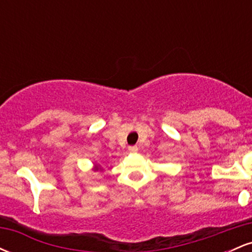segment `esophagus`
<instances>
[{
    "instance_id": "1",
    "label": "esophagus",
    "mask_w": 252,
    "mask_h": 252,
    "mask_svg": "<svg viewBox=\"0 0 252 252\" xmlns=\"http://www.w3.org/2000/svg\"><path fill=\"white\" fill-rule=\"evenodd\" d=\"M128 150H129V153H131V154H135V153H137L138 148H137V146H130Z\"/></svg>"
}]
</instances>
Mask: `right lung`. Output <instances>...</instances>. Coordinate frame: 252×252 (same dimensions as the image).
<instances>
[{"instance_id": "right-lung-1", "label": "right lung", "mask_w": 252, "mask_h": 252, "mask_svg": "<svg viewBox=\"0 0 252 252\" xmlns=\"http://www.w3.org/2000/svg\"><path fill=\"white\" fill-rule=\"evenodd\" d=\"M96 169H97V170H98V169H99V168H98V166H96Z\"/></svg>"}]
</instances>
